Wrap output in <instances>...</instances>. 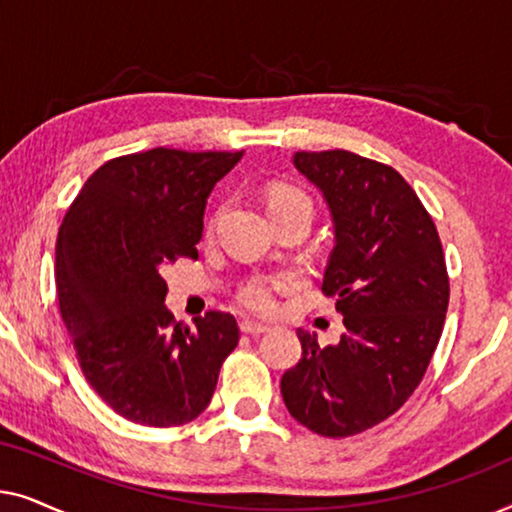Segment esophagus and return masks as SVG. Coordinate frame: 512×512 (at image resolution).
<instances>
[{
  "instance_id": "1",
  "label": "esophagus",
  "mask_w": 512,
  "mask_h": 512,
  "mask_svg": "<svg viewBox=\"0 0 512 512\" xmlns=\"http://www.w3.org/2000/svg\"><path fill=\"white\" fill-rule=\"evenodd\" d=\"M240 331H242L244 335H263V333H268L270 328L263 326V324H254V321H242Z\"/></svg>"
}]
</instances>
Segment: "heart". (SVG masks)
Returning <instances> with one entry per match:
<instances>
[{
    "label": "heart",
    "instance_id": "heart-1",
    "mask_svg": "<svg viewBox=\"0 0 512 512\" xmlns=\"http://www.w3.org/2000/svg\"><path fill=\"white\" fill-rule=\"evenodd\" d=\"M291 207H310L312 209V202H310V198H307V193H303L296 186H289V184L272 186L268 193L270 214L282 212V209H291ZM284 284H286V279H254V282L244 286L240 293L242 305L256 314H270L277 305L275 293L282 289Z\"/></svg>",
    "mask_w": 512,
    "mask_h": 512
}]
</instances>
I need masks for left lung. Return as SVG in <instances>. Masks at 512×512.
Masks as SVG:
<instances>
[{"label":"left lung","instance_id":"8db88e82","mask_svg":"<svg viewBox=\"0 0 512 512\" xmlns=\"http://www.w3.org/2000/svg\"><path fill=\"white\" fill-rule=\"evenodd\" d=\"M293 165L331 212L321 289L345 333L319 347L300 328L303 359L282 375V396L307 429L345 438L394 415L422 382L450 303L443 244L394 167L342 149L298 151Z\"/></svg>","mask_w":512,"mask_h":512}]
</instances>
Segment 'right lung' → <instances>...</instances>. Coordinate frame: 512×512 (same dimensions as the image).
I'll list each match as a JSON object with an SVG mask.
<instances>
[{"mask_svg":"<svg viewBox=\"0 0 512 512\" xmlns=\"http://www.w3.org/2000/svg\"><path fill=\"white\" fill-rule=\"evenodd\" d=\"M244 151L151 149L90 174L55 244L60 314L90 387L142 426H179L207 408L240 340L233 314L195 328L163 305V270L198 258L207 198Z\"/></svg>","mask_w":512,"mask_h":512,"instance_id":"right-lung-1","label":"right lung"}]
</instances>
